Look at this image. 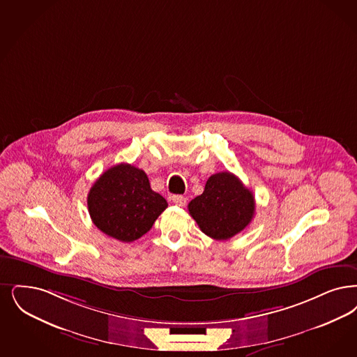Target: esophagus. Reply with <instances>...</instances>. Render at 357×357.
Returning <instances> with one entry per match:
<instances>
[{
    "mask_svg": "<svg viewBox=\"0 0 357 357\" xmlns=\"http://www.w3.org/2000/svg\"><path fill=\"white\" fill-rule=\"evenodd\" d=\"M172 203H175L176 206L179 207H183L185 206V198L183 195H172Z\"/></svg>",
    "mask_w": 357,
    "mask_h": 357,
    "instance_id": "obj_1",
    "label": "esophagus"
}]
</instances>
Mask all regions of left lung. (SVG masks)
Here are the masks:
<instances>
[{"label":"left lung","instance_id":"left-lung-1","mask_svg":"<svg viewBox=\"0 0 357 357\" xmlns=\"http://www.w3.org/2000/svg\"><path fill=\"white\" fill-rule=\"evenodd\" d=\"M188 213L207 236L227 241L251 223L255 199L238 176L218 172L207 179L203 194L188 203Z\"/></svg>","mask_w":357,"mask_h":357}]
</instances>
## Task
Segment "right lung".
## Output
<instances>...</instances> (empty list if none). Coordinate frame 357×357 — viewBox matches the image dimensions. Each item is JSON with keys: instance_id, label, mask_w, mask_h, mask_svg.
<instances>
[{"instance_id": "1", "label": "right lung", "mask_w": 357, "mask_h": 357, "mask_svg": "<svg viewBox=\"0 0 357 357\" xmlns=\"http://www.w3.org/2000/svg\"><path fill=\"white\" fill-rule=\"evenodd\" d=\"M167 206L151 190L146 172L128 163L103 172L87 195L93 223L103 234L125 243L143 236Z\"/></svg>"}]
</instances>
